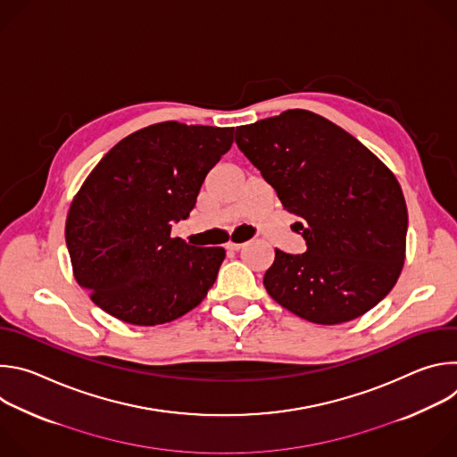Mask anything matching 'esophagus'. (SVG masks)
<instances>
[{
	"mask_svg": "<svg viewBox=\"0 0 457 457\" xmlns=\"http://www.w3.org/2000/svg\"><path fill=\"white\" fill-rule=\"evenodd\" d=\"M244 247V244H238V242H228L226 244V249H229V251H240Z\"/></svg>",
	"mask_w": 457,
	"mask_h": 457,
	"instance_id": "esophagus-1",
	"label": "esophagus"
}]
</instances>
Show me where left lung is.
Instances as JSON below:
<instances>
[{
  "label": "left lung",
  "instance_id": "obj_1",
  "mask_svg": "<svg viewBox=\"0 0 457 457\" xmlns=\"http://www.w3.org/2000/svg\"><path fill=\"white\" fill-rule=\"evenodd\" d=\"M238 150L296 215L307 251L275 249L270 296L321 325L351 321L381 302L405 260L407 204L400 182L370 150L309 110L238 126Z\"/></svg>",
  "mask_w": 457,
  "mask_h": 457
}]
</instances>
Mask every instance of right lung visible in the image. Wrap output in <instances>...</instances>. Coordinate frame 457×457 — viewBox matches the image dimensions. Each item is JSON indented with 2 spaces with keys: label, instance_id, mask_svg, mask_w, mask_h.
<instances>
[{
  "label": "right lung",
  "instance_id": "add662e5",
  "mask_svg": "<svg viewBox=\"0 0 457 457\" xmlns=\"http://www.w3.org/2000/svg\"><path fill=\"white\" fill-rule=\"evenodd\" d=\"M233 128L157 122L119 141L72 201L64 238L78 284L108 314L159 325L197 307L224 247L189 245L171 224L189 217Z\"/></svg>",
  "mask_w": 457,
  "mask_h": 457
}]
</instances>
